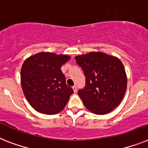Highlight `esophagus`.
<instances>
[{"label": "esophagus", "instance_id": "esophagus-1", "mask_svg": "<svg viewBox=\"0 0 148 148\" xmlns=\"http://www.w3.org/2000/svg\"><path fill=\"white\" fill-rule=\"evenodd\" d=\"M73 91H74L75 93H76V92H77V87L75 86V85H74V86H73Z\"/></svg>", "mask_w": 148, "mask_h": 148}]
</instances>
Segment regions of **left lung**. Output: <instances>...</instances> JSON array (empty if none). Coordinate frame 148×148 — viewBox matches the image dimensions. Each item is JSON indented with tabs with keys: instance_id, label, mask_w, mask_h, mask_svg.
Returning a JSON list of instances; mask_svg holds the SVG:
<instances>
[{
	"instance_id": "8db88e82",
	"label": "left lung",
	"mask_w": 148,
	"mask_h": 148,
	"mask_svg": "<svg viewBox=\"0 0 148 148\" xmlns=\"http://www.w3.org/2000/svg\"><path fill=\"white\" fill-rule=\"evenodd\" d=\"M76 63L86 77L84 89L79 96L91 113L104 115L110 113L123 101L127 88V75L118 57L101 51L75 56Z\"/></svg>"
}]
</instances>
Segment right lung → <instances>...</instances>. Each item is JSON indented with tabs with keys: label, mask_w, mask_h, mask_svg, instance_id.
<instances>
[{
	"label": "right lung",
	"mask_w": 148,
	"mask_h": 148,
	"mask_svg": "<svg viewBox=\"0 0 148 148\" xmlns=\"http://www.w3.org/2000/svg\"><path fill=\"white\" fill-rule=\"evenodd\" d=\"M70 58L66 54L40 52L24 61L21 68L22 88L36 111L53 115L64 109L73 90L66 84L60 68Z\"/></svg>",
	"instance_id": "1"
}]
</instances>
